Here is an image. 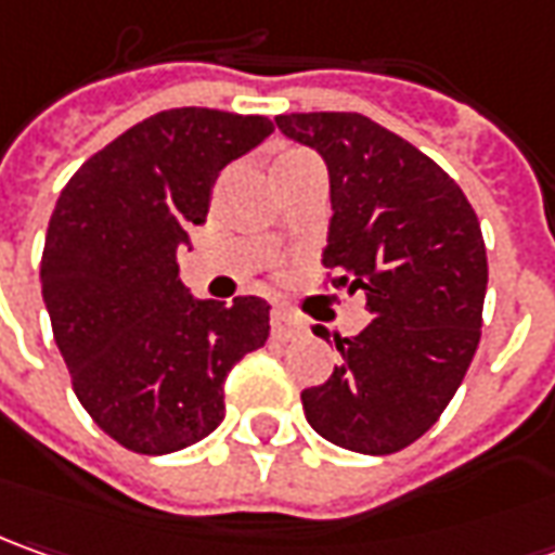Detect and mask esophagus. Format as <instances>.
Instances as JSON below:
<instances>
[{"mask_svg": "<svg viewBox=\"0 0 555 555\" xmlns=\"http://www.w3.org/2000/svg\"><path fill=\"white\" fill-rule=\"evenodd\" d=\"M270 325H273V337H279V340H288V337H295L300 332V322L292 313H285V310H276Z\"/></svg>", "mask_w": 555, "mask_h": 555, "instance_id": "obj_1", "label": "esophagus"}]
</instances>
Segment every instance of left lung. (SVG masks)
I'll return each mask as SVG.
<instances>
[{
	"label": "left lung",
	"mask_w": 555,
	"mask_h": 555,
	"mask_svg": "<svg viewBox=\"0 0 555 555\" xmlns=\"http://www.w3.org/2000/svg\"><path fill=\"white\" fill-rule=\"evenodd\" d=\"M276 125L328 165L335 215L322 263L335 288H362L372 313L356 337H335L340 362L300 392L304 414L340 449L402 451L439 421L479 347V218L430 156L362 113H285Z\"/></svg>",
	"instance_id": "1"
}]
</instances>
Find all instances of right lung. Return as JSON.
Masks as SVG:
<instances>
[{"label":"right lung","instance_id":"right-lung-1","mask_svg":"<svg viewBox=\"0 0 555 555\" xmlns=\"http://www.w3.org/2000/svg\"><path fill=\"white\" fill-rule=\"evenodd\" d=\"M270 134L267 116L165 109L94 153L54 205L39 270L54 344L82 409L128 451L205 439L230 369L270 337L267 300H196L178 276L220 168Z\"/></svg>","mask_w":555,"mask_h":555}]
</instances>
